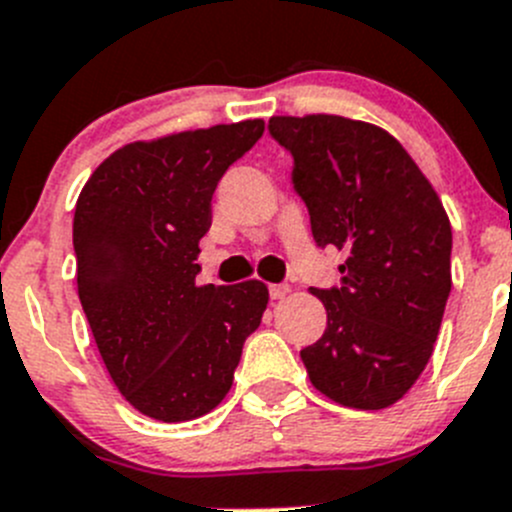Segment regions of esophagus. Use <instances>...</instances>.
I'll return each mask as SVG.
<instances>
[{
  "mask_svg": "<svg viewBox=\"0 0 512 512\" xmlns=\"http://www.w3.org/2000/svg\"><path fill=\"white\" fill-rule=\"evenodd\" d=\"M289 286H286V284H274V286H269V296H271V299H274V301H279V299H284V296L286 294H289Z\"/></svg>",
  "mask_w": 512,
  "mask_h": 512,
  "instance_id": "obj_1",
  "label": "esophagus"
}]
</instances>
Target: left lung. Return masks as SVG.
I'll return each instance as SVG.
<instances>
[{"label": "left lung", "instance_id": "obj_1", "mask_svg": "<svg viewBox=\"0 0 512 512\" xmlns=\"http://www.w3.org/2000/svg\"><path fill=\"white\" fill-rule=\"evenodd\" d=\"M294 158L316 246L344 253L342 284L311 289L326 306L301 349L311 384L354 410L405 397L430 362L452 289V228L430 180L377 125L339 115L271 118Z\"/></svg>", "mask_w": 512, "mask_h": 512}]
</instances>
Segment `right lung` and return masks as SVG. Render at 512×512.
I'll use <instances>...</instances> for the list:
<instances>
[{"label": "right lung", "instance_id": "right-lung-1", "mask_svg": "<svg viewBox=\"0 0 512 512\" xmlns=\"http://www.w3.org/2000/svg\"><path fill=\"white\" fill-rule=\"evenodd\" d=\"M261 135L264 120H243L130 143L77 198L80 304L115 387L153 420L211 412L269 304L261 281L196 286L213 191Z\"/></svg>", "mask_w": 512, "mask_h": 512}]
</instances>
